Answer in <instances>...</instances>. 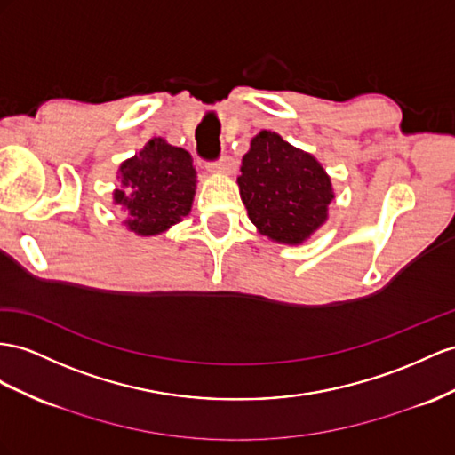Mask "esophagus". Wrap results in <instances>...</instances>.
<instances>
[{
  "label": "esophagus",
  "instance_id": "esophagus-1",
  "mask_svg": "<svg viewBox=\"0 0 455 455\" xmlns=\"http://www.w3.org/2000/svg\"><path fill=\"white\" fill-rule=\"evenodd\" d=\"M207 169L212 172H217V174H230V172L236 171V161L232 159L230 156H223L219 161L209 163Z\"/></svg>",
  "mask_w": 455,
  "mask_h": 455
}]
</instances>
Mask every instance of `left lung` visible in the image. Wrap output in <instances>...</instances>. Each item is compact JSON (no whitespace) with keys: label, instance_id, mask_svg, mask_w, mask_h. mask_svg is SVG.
<instances>
[{"label":"left lung","instance_id":"8db88e82","mask_svg":"<svg viewBox=\"0 0 455 455\" xmlns=\"http://www.w3.org/2000/svg\"><path fill=\"white\" fill-rule=\"evenodd\" d=\"M240 171V197L259 235L298 246L329 220L331 177L315 157L281 134H255Z\"/></svg>","mask_w":455,"mask_h":455}]
</instances>
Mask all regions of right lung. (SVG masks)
<instances>
[{
    "instance_id": "add662e5",
    "label": "right lung",
    "mask_w": 455,
    "mask_h": 455,
    "mask_svg": "<svg viewBox=\"0 0 455 455\" xmlns=\"http://www.w3.org/2000/svg\"><path fill=\"white\" fill-rule=\"evenodd\" d=\"M116 174L121 188L113 190V205L121 207L124 227L136 236H157L192 212L197 184L192 156L165 138H151Z\"/></svg>"
}]
</instances>
